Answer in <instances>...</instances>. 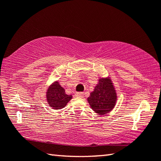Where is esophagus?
<instances>
[{
  "instance_id": "esophagus-1",
  "label": "esophagus",
  "mask_w": 161,
  "mask_h": 161,
  "mask_svg": "<svg viewBox=\"0 0 161 161\" xmlns=\"http://www.w3.org/2000/svg\"><path fill=\"white\" fill-rule=\"evenodd\" d=\"M75 96L77 97L82 98L84 97V93L83 92H77V93L75 94Z\"/></svg>"
}]
</instances>
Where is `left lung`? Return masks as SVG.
<instances>
[{"mask_svg":"<svg viewBox=\"0 0 161 161\" xmlns=\"http://www.w3.org/2000/svg\"><path fill=\"white\" fill-rule=\"evenodd\" d=\"M116 99V90L110 78H102L87 100L92 109L102 115L113 109Z\"/></svg>","mask_w":161,"mask_h":161,"instance_id":"left-lung-1","label":"left lung"}]
</instances>
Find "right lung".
Returning a JSON list of instances; mask_svg holds the SVG:
<instances>
[{
	"mask_svg": "<svg viewBox=\"0 0 161 161\" xmlns=\"http://www.w3.org/2000/svg\"><path fill=\"white\" fill-rule=\"evenodd\" d=\"M48 104L54 109H61L72 99V95L65 93L63 87L60 86L58 81H55L49 87L46 94Z\"/></svg>",
	"mask_w": 161,
	"mask_h": 161,
	"instance_id": "1",
	"label": "right lung"
}]
</instances>
